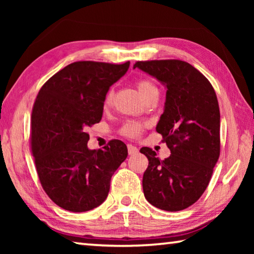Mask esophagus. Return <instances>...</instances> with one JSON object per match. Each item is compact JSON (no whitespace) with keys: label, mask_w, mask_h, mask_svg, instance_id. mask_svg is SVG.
Listing matches in <instances>:
<instances>
[{"label":"esophagus","mask_w":254,"mask_h":254,"mask_svg":"<svg viewBox=\"0 0 254 254\" xmlns=\"http://www.w3.org/2000/svg\"><path fill=\"white\" fill-rule=\"evenodd\" d=\"M127 151H128V154H130V156H134V154L139 152V149L134 147V145H132V144H127Z\"/></svg>","instance_id":"obj_1"}]
</instances>
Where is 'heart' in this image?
<instances>
[{
	"label": "heart",
	"mask_w": 254,
	"mask_h": 254,
	"mask_svg": "<svg viewBox=\"0 0 254 254\" xmlns=\"http://www.w3.org/2000/svg\"><path fill=\"white\" fill-rule=\"evenodd\" d=\"M136 87L137 91H139L140 95L142 96L144 100H147L148 97L151 95H154V94H158V88L157 86L154 85L151 80L148 79H140L136 83ZM113 96H114V92L113 89H110L107 92L105 100H104V105L109 106L111 105L112 101H113ZM143 130V124L141 122H136V121H130L127 122L124 126L122 127L121 133L123 135L128 136V137H135L140 134Z\"/></svg>",
	"instance_id": "b5f03b06"
}]
</instances>
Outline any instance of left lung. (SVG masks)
Listing matches in <instances>:
<instances>
[{"label":"left lung","instance_id":"8db88e82","mask_svg":"<svg viewBox=\"0 0 254 254\" xmlns=\"http://www.w3.org/2000/svg\"><path fill=\"white\" fill-rule=\"evenodd\" d=\"M139 68L167 88L163 113L156 130L170 149L160 160L143 147L149 166L143 194L154 207L177 212L199 199L220 157L221 117L216 94L206 77L183 60L136 62Z\"/></svg>","mask_w":254,"mask_h":254}]
</instances>
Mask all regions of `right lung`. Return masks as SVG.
I'll return each instance as SVG.
<instances>
[{"label":"right lung","mask_w":254,"mask_h":254,"mask_svg":"<svg viewBox=\"0 0 254 254\" xmlns=\"http://www.w3.org/2000/svg\"><path fill=\"white\" fill-rule=\"evenodd\" d=\"M122 65L76 62L46 81L31 115V150L42 188L50 199L70 212L100 206L111 178L127 157V148L112 140L104 150H91L88 127L101 121L112 85L126 75Z\"/></svg>","instance_id":"1"}]
</instances>
